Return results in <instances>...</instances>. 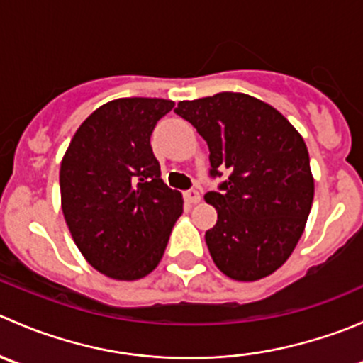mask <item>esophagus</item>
<instances>
[{
	"label": "esophagus",
	"mask_w": 363,
	"mask_h": 363,
	"mask_svg": "<svg viewBox=\"0 0 363 363\" xmlns=\"http://www.w3.org/2000/svg\"><path fill=\"white\" fill-rule=\"evenodd\" d=\"M184 199H186V202H188V203L195 205V203H199L200 200H202V196H200V193L196 191V189H188V191L184 193Z\"/></svg>",
	"instance_id": "esophagus-1"
}]
</instances>
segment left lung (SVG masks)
Returning a JSON list of instances; mask_svg holds the SVG:
<instances>
[{
  "mask_svg": "<svg viewBox=\"0 0 363 363\" xmlns=\"http://www.w3.org/2000/svg\"><path fill=\"white\" fill-rule=\"evenodd\" d=\"M175 112L207 142L211 175L228 174L221 193H205L218 211L205 233L216 267L246 283L270 276L294 252L313 205L302 135L272 105L244 93L179 101Z\"/></svg>",
  "mask_w": 363,
  "mask_h": 363,
  "instance_id": "left-lung-1",
  "label": "left lung"
}]
</instances>
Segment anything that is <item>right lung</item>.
Masks as SVG:
<instances>
[{
  "label": "right lung",
  "instance_id": "add662e5",
  "mask_svg": "<svg viewBox=\"0 0 363 363\" xmlns=\"http://www.w3.org/2000/svg\"><path fill=\"white\" fill-rule=\"evenodd\" d=\"M163 98H117L79 126L61 160V208L86 262L137 281L163 258L182 195L161 179L151 133L174 108Z\"/></svg>",
  "mask_w": 363,
  "mask_h": 363
}]
</instances>
